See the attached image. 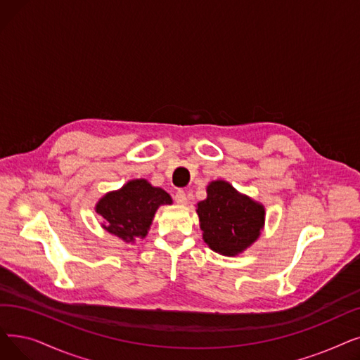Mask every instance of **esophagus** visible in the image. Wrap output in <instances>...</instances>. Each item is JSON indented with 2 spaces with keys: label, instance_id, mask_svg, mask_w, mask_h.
I'll use <instances>...</instances> for the list:
<instances>
[{
  "label": "esophagus",
  "instance_id": "1",
  "mask_svg": "<svg viewBox=\"0 0 360 360\" xmlns=\"http://www.w3.org/2000/svg\"><path fill=\"white\" fill-rule=\"evenodd\" d=\"M175 201L178 202V205H185V202H186V194H185V191L178 190L176 194H175Z\"/></svg>",
  "mask_w": 360,
  "mask_h": 360
}]
</instances>
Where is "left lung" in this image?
I'll return each mask as SVG.
<instances>
[{
	"label": "left lung",
	"instance_id": "8db88e82",
	"mask_svg": "<svg viewBox=\"0 0 360 360\" xmlns=\"http://www.w3.org/2000/svg\"><path fill=\"white\" fill-rule=\"evenodd\" d=\"M202 238L216 253L236 256L260 236L264 209L259 202L238 194L225 181L207 186V198L197 209Z\"/></svg>",
	"mask_w": 360,
	"mask_h": 360
}]
</instances>
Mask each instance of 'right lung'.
<instances>
[{
  "instance_id": "add662e5",
  "label": "right lung",
  "mask_w": 360,
  "mask_h": 360,
  "mask_svg": "<svg viewBox=\"0 0 360 360\" xmlns=\"http://www.w3.org/2000/svg\"><path fill=\"white\" fill-rule=\"evenodd\" d=\"M170 195L162 188L151 186L146 179L129 181L119 191L105 194L97 205L104 228L127 243L146 237L153 216L160 205H170Z\"/></svg>"
}]
</instances>
